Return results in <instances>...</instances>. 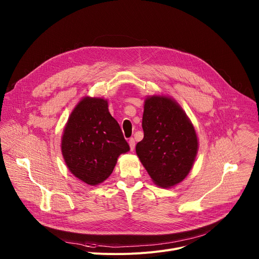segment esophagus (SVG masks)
Here are the masks:
<instances>
[{"instance_id":"esophagus-1","label":"esophagus","mask_w":259,"mask_h":259,"mask_svg":"<svg viewBox=\"0 0 259 259\" xmlns=\"http://www.w3.org/2000/svg\"><path fill=\"white\" fill-rule=\"evenodd\" d=\"M128 144H130L131 150H134V149H135V145H136V143H135V140H134V138H131V139L128 140Z\"/></svg>"}]
</instances>
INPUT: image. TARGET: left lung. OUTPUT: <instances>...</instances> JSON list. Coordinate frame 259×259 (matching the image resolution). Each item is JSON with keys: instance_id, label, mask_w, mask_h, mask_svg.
<instances>
[{"instance_id": "1", "label": "left lung", "mask_w": 259, "mask_h": 259, "mask_svg": "<svg viewBox=\"0 0 259 259\" xmlns=\"http://www.w3.org/2000/svg\"><path fill=\"white\" fill-rule=\"evenodd\" d=\"M144 138L136 153L154 183L172 187L189 174L199 142L191 121L172 98L154 95L144 102Z\"/></svg>"}]
</instances>
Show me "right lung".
I'll return each instance as SVG.
<instances>
[{"label":"right lung","instance_id":"right-lung-1","mask_svg":"<svg viewBox=\"0 0 259 259\" xmlns=\"http://www.w3.org/2000/svg\"><path fill=\"white\" fill-rule=\"evenodd\" d=\"M130 145L108 100L83 97L71 113L62 137V154L69 170L85 184L102 183L114 170L117 159Z\"/></svg>","mask_w":259,"mask_h":259}]
</instances>
